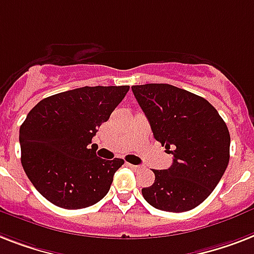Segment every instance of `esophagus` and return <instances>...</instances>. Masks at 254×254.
<instances>
[{"label": "esophagus", "mask_w": 254, "mask_h": 254, "mask_svg": "<svg viewBox=\"0 0 254 254\" xmlns=\"http://www.w3.org/2000/svg\"><path fill=\"white\" fill-rule=\"evenodd\" d=\"M127 167H130L131 170H134V171L142 170V168H143V167H142V166H134V164H130V163H127Z\"/></svg>", "instance_id": "1"}]
</instances>
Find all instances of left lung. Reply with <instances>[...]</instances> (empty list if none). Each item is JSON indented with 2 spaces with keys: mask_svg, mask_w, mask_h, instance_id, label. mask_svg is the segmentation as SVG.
<instances>
[{
  "mask_svg": "<svg viewBox=\"0 0 254 254\" xmlns=\"http://www.w3.org/2000/svg\"><path fill=\"white\" fill-rule=\"evenodd\" d=\"M154 137L172 148L168 170H154L155 181L143 198L155 209L183 213L215 189L230 160V131L206 99L167 83L131 86Z\"/></svg>",
  "mask_w": 254,
  "mask_h": 254,
  "instance_id": "obj_1",
  "label": "left lung"
}]
</instances>
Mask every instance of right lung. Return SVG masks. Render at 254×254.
<instances>
[{
	"label": "right lung",
	"mask_w": 254,
	"mask_h": 254,
	"mask_svg": "<svg viewBox=\"0 0 254 254\" xmlns=\"http://www.w3.org/2000/svg\"><path fill=\"white\" fill-rule=\"evenodd\" d=\"M127 91L129 86H86L43 99L27 115L19 129L20 162L53 205L84 209L108 193L124 160L99 158L91 141Z\"/></svg>",
	"instance_id": "add662e5"
}]
</instances>
